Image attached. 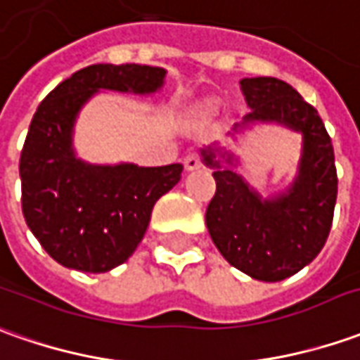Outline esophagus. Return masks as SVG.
I'll use <instances>...</instances> for the list:
<instances>
[{
	"label": "esophagus",
	"instance_id": "obj_1",
	"mask_svg": "<svg viewBox=\"0 0 360 360\" xmlns=\"http://www.w3.org/2000/svg\"><path fill=\"white\" fill-rule=\"evenodd\" d=\"M183 163H185V169H187V171L199 169L200 165H202V163H200L199 153H189V155L185 158V161H183Z\"/></svg>",
	"mask_w": 360,
	"mask_h": 360
}]
</instances>
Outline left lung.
<instances>
[{"label":"left lung","mask_w":360,"mask_h":360,"mask_svg":"<svg viewBox=\"0 0 360 360\" xmlns=\"http://www.w3.org/2000/svg\"><path fill=\"white\" fill-rule=\"evenodd\" d=\"M250 112L229 134L236 138L258 124H278L302 134L293 181L262 197L236 171L240 158L219 143L200 149L217 193L207 207V229L224 260L260 282H280L314 260L331 231L337 169L331 138L317 110L288 82L274 77L242 78Z\"/></svg>","instance_id":"8db88e82"}]
</instances>
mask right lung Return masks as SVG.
<instances>
[{
  "mask_svg": "<svg viewBox=\"0 0 360 360\" xmlns=\"http://www.w3.org/2000/svg\"><path fill=\"white\" fill-rule=\"evenodd\" d=\"M167 70L148 65L80 68L39 104L19 161L27 226L60 266L110 272L124 264L148 231L153 205L181 179V163L139 167L80 160L72 146L80 110L100 90L148 96Z\"/></svg>",
  "mask_w": 360,
  "mask_h": 360,
  "instance_id": "1",
  "label": "right lung"
}]
</instances>
